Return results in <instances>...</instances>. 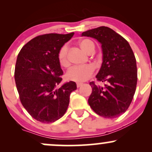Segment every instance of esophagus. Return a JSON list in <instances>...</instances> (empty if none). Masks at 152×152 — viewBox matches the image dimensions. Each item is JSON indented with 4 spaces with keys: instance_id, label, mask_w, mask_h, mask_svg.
<instances>
[{
    "instance_id": "34e87169",
    "label": "esophagus",
    "mask_w": 152,
    "mask_h": 152,
    "mask_svg": "<svg viewBox=\"0 0 152 152\" xmlns=\"http://www.w3.org/2000/svg\"><path fill=\"white\" fill-rule=\"evenodd\" d=\"M82 85H83V83H76V86H77L78 88L81 87Z\"/></svg>"
}]
</instances>
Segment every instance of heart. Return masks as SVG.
Returning a JSON list of instances; mask_svg holds the SVG:
<instances>
[{"label":"heart","instance_id":"b5f03b06","mask_svg":"<svg viewBox=\"0 0 152 152\" xmlns=\"http://www.w3.org/2000/svg\"><path fill=\"white\" fill-rule=\"evenodd\" d=\"M80 46L86 53L94 51L95 45L90 39H83L80 41ZM58 60L61 66L66 67L69 66L68 58V46L64 45L58 52ZM94 71V66L88 64L84 66H75L71 67L66 73V78L69 81L83 82L89 78Z\"/></svg>","mask_w":152,"mask_h":152}]
</instances>
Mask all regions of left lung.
<instances>
[{"mask_svg":"<svg viewBox=\"0 0 152 152\" xmlns=\"http://www.w3.org/2000/svg\"><path fill=\"white\" fill-rule=\"evenodd\" d=\"M82 36L96 39L102 44L103 62L96 78L104 86L90 82L92 93L88 102L99 116L113 118L128 109L137 83V61L128 41L106 26L82 33Z\"/></svg>","mask_w":152,"mask_h":152,"instance_id":"obj_1","label":"left lung"}]
</instances>
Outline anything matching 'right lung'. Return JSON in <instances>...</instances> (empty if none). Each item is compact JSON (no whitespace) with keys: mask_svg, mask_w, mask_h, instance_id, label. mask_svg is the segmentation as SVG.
<instances>
[{"mask_svg":"<svg viewBox=\"0 0 152 152\" xmlns=\"http://www.w3.org/2000/svg\"><path fill=\"white\" fill-rule=\"evenodd\" d=\"M74 34L36 36L23 47L17 57L14 77L20 102L41 123L61 118L69 106L71 93L76 89L74 81L57 88L63 75L58 52Z\"/></svg>","mask_w":152,"mask_h":152,"instance_id":"right-lung-1","label":"right lung"}]
</instances>
